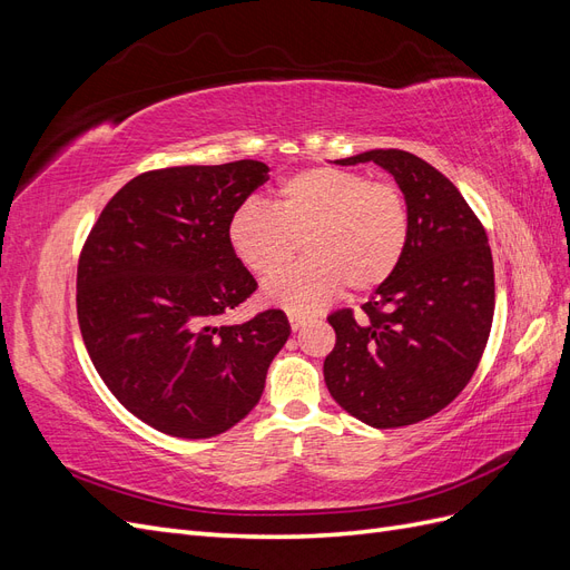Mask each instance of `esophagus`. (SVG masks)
I'll return each instance as SVG.
<instances>
[{"instance_id":"obj_1","label":"esophagus","mask_w":570,"mask_h":570,"mask_svg":"<svg viewBox=\"0 0 570 570\" xmlns=\"http://www.w3.org/2000/svg\"><path fill=\"white\" fill-rule=\"evenodd\" d=\"M287 318H289L292 331H299V327H304L306 323H312V316L302 312H287Z\"/></svg>"}]
</instances>
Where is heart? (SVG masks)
I'll use <instances>...</instances> for the list:
<instances>
[{"instance_id": "b5f03b06", "label": "heart", "mask_w": 570, "mask_h": 570, "mask_svg": "<svg viewBox=\"0 0 570 570\" xmlns=\"http://www.w3.org/2000/svg\"><path fill=\"white\" fill-rule=\"evenodd\" d=\"M305 235L307 258L277 266ZM409 243V209L400 189L356 170L304 168L275 187L271 209L245 204L228 220V245L252 273H269L262 297L289 312H312L347 285L371 292L400 266Z\"/></svg>"}]
</instances>
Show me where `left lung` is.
<instances>
[{
  "label": "left lung",
  "mask_w": 570,
  "mask_h": 570,
  "mask_svg": "<svg viewBox=\"0 0 570 570\" xmlns=\"http://www.w3.org/2000/svg\"><path fill=\"white\" fill-rule=\"evenodd\" d=\"M337 166L375 164L400 185L409 243L373 289L364 318L327 316L335 350L323 377L333 400L371 428L435 416L469 385L494 316V266L485 228L456 185L404 149H371Z\"/></svg>",
  "instance_id": "left-lung-1"
}]
</instances>
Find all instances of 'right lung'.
<instances>
[{
	"label": "right lung",
	"mask_w": 570,
	"mask_h": 570,
	"mask_svg": "<svg viewBox=\"0 0 570 570\" xmlns=\"http://www.w3.org/2000/svg\"><path fill=\"white\" fill-rule=\"evenodd\" d=\"M266 176L249 159L149 170L118 189L82 247L85 347L116 400L166 435L204 440L243 421L289 337L278 308L218 323L256 289L228 220Z\"/></svg>",
	"instance_id": "right-lung-1"
}]
</instances>
